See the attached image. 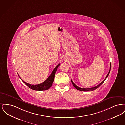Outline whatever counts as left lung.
I'll use <instances>...</instances> for the list:
<instances>
[{
	"instance_id": "8db88e82",
	"label": "left lung",
	"mask_w": 125,
	"mask_h": 125,
	"mask_svg": "<svg viewBox=\"0 0 125 125\" xmlns=\"http://www.w3.org/2000/svg\"><path fill=\"white\" fill-rule=\"evenodd\" d=\"M110 70H111V63H110V70H109V71L108 74H107V76H106L105 78L104 79V80H103L99 85H98L97 86H95V87H92V88H80V87H78L77 86H76L74 83H73V82L72 81V80H71L72 83L73 84V86L74 87V88H75V89H76L77 90H78L83 91H90V90H95V89H97L99 87H100V86H101V85H102L103 83H104V81L106 80V79L107 77L108 76V75H109V73H110Z\"/></svg>"
}]
</instances>
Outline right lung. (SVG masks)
<instances>
[{"label": "right lung", "mask_w": 125, "mask_h": 125, "mask_svg": "<svg viewBox=\"0 0 125 125\" xmlns=\"http://www.w3.org/2000/svg\"><path fill=\"white\" fill-rule=\"evenodd\" d=\"M60 65V64H59L58 65H57L55 67V68L54 69L53 71L52 72L51 75L49 76V77L44 82L42 83L41 84H37V85L30 84L27 83L23 81L19 76L20 78L22 81V82L31 89L37 90V91L46 90H47L49 89H50V87L52 86V83H53L56 72L58 69V67Z\"/></svg>", "instance_id": "obj_1"}]
</instances>
